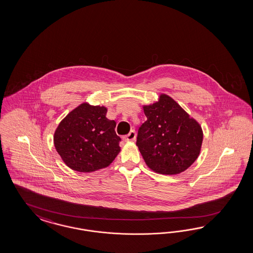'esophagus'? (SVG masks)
<instances>
[{
    "instance_id": "1",
    "label": "esophagus",
    "mask_w": 253,
    "mask_h": 253,
    "mask_svg": "<svg viewBox=\"0 0 253 253\" xmlns=\"http://www.w3.org/2000/svg\"><path fill=\"white\" fill-rule=\"evenodd\" d=\"M135 138H136V132H135V130H131L127 135H125L123 137V139L126 142H130V141H134Z\"/></svg>"
}]
</instances>
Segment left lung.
Masks as SVG:
<instances>
[{
    "instance_id": "8db88e82",
    "label": "left lung",
    "mask_w": 253,
    "mask_h": 253,
    "mask_svg": "<svg viewBox=\"0 0 253 253\" xmlns=\"http://www.w3.org/2000/svg\"><path fill=\"white\" fill-rule=\"evenodd\" d=\"M143 109L147 120L138 130L136 146L148 168L167 175L189 168L199 158L202 146L199 123L165 93Z\"/></svg>"
}]
</instances>
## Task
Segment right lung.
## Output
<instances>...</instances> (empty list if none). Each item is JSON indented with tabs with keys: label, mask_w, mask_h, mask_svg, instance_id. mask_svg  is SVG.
Segmentation results:
<instances>
[{
	"label": "right lung",
	"mask_w": 253,
	"mask_h": 253,
	"mask_svg": "<svg viewBox=\"0 0 253 253\" xmlns=\"http://www.w3.org/2000/svg\"><path fill=\"white\" fill-rule=\"evenodd\" d=\"M107 108L83 103L66 116L54 131V144L62 161L80 172L107 168L121 151L116 122Z\"/></svg>",
	"instance_id": "obj_1"
}]
</instances>
